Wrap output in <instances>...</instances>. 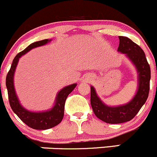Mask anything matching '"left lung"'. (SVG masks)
<instances>
[{"mask_svg":"<svg viewBox=\"0 0 157 157\" xmlns=\"http://www.w3.org/2000/svg\"><path fill=\"white\" fill-rule=\"evenodd\" d=\"M117 51L125 54L135 66L137 72V90L133 98L124 105L108 106L104 103L91 86V105L98 118L108 124L130 121L136 116L148 98L150 91V68L144 50L126 36H119Z\"/></svg>","mask_w":157,"mask_h":157,"instance_id":"8db88e82","label":"left lung"}]
</instances>
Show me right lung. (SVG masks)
Listing matches in <instances>:
<instances>
[{"mask_svg": "<svg viewBox=\"0 0 157 157\" xmlns=\"http://www.w3.org/2000/svg\"><path fill=\"white\" fill-rule=\"evenodd\" d=\"M51 40H52L46 39V40L33 43L29 45L24 50L19 52L13 59L11 67L6 78V86H7V92H8L9 102H10L12 110L24 123H25L29 128L35 130L49 129L58 125L62 121L64 116L65 102H66V98L77 85L76 83H74L62 88L57 93L53 107L47 111H39V112L31 111L24 108L20 103V101L15 91L14 83H13L14 73L20 58L26 52L30 51L31 49L39 47V46H44L49 43Z\"/></svg>", "mask_w": 157, "mask_h": 157, "instance_id": "1", "label": "right lung"}]
</instances>
